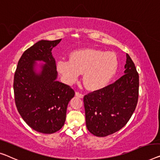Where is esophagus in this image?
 <instances>
[{
  "label": "esophagus",
  "mask_w": 160,
  "mask_h": 160,
  "mask_svg": "<svg viewBox=\"0 0 160 160\" xmlns=\"http://www.w3.org/2000/svg\"><path fill=\"white\" fill-rule=\"evenodd\" d=\"M75 95L78 98H83V95L82 93H80L79 92H75Z\"/></svg>",
  "instance_id": "esophagus-1"
}]
</instances>
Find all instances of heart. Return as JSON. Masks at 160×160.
<instances>
[{
  "mask_svg": "<svg viewBox=\"0 0 160 160\" xmlns=\"http://www.w3.org/2000/svg\"><path fill=\"white\" fill-rule=\"evenodd\" d=\"M118 61L113 52L95 49H82L71 52L70 59H60L57 68L66 83L75 82L83 73L88 89L98 90L110 82L117 72Z\"/></svg>",
  "mask_w": 160,
  "mask_h": 160,
  "instance_id": "heart-1",
  "label": "heart"
}]
</instances>
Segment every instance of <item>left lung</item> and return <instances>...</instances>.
<instances>
[{
	"instance_id": "8db88e82",
	"label": "left lung",
	"mask_w": 160,
	"mask_h": 160,
	"mask_svg": "<svg viewBox=\"0 0 160 160\" xmlns=\"http://www.w3.org/2000/svg\"><path fill=\"white\" fill-rule=\"evenodd\" d=\"M124 68L125 75L115 82L83 98L87 128L96 137H106L122 128L137 107L139 74L128 54Z\"/></svg>"
}]
</instances>
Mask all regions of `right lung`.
Returning a JSON list of instances; mask_svg holds the SVG:
<instances>
[{
    "label": "right lung",
    "instance_id": "1",
    "mask_svg": "<svg viewBox=\"0 0 160 160\" xmlns=\"http://www.w3.org/2000/svg\"><path fill=\"white\" fill-rule=\"evenodd\" d=\"M62 39L41 40L23 52L13 81L16 108L33 129L52 133L62 127L68 105L75 95L69 85L57 80L55 59L52 50ZM43 61L36 71V61Z\"/></svg>",
    "mask_w": 160,
    "mask_h": 160
}]
</instances>
